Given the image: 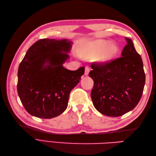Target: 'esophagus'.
Returning a JSON list of instances; mask_svg holds the SVG:
<instances>
[{
	"mask_svg": "<svg viewBox=\"0 0 156 156\" xmlns=\"http://www.w3.org/2000/svg\"><path fill=\"white\" fill-rule=\"evenodd\" d=\"M89 72H90V68H89L88 67H86V68H85V72H84V74H85L86 76L88 75V74H89Z\"/></svg>",
	"mask_w": 156,
	"mask_h": 156,
	"instance_id": "1",
	"label": "esophagus"
}]
</instances>
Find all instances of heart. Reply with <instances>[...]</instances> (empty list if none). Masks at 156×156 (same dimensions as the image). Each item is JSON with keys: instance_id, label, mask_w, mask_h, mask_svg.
<instances>
[{"instance_id": "b5f03b06", "label": "heart", "mask_w": 156, "mask_h": 156, "mask_svg": "<svg viewBox=\"0 0 156 156\" xmlns=\"http://www.w3.org/2000/svg\"><path fill=\"white\" fill-rule=\"evenodd\" d=\"M98 61L101 63H107L115 57L118 51V48L115 44L104 39H98L88 44L80 51V56L84 59H92L100 54Z\"/></svg>"}]
</instances>
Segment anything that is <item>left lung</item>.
<instances>
[{
  "instance_id": "left-lung-1",
  "label": "left lung",
  "mask_w": 156,
  "mask_h": 156,
  "mask_svg": "<svg viewBox=\"0 0 156 156\" xmlns=\"http://www.w3.org/2000/svg\"><path fill=\"white\" fill-rule=\"evenodd\" d=\"M122 57L103 64L92 63L89 76L94 80L91 98L95 108L104 115L119 117L136 107L143 94L145 75L140 55L131 39Z\"/></svg>"
}]
</instances>
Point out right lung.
<instances>
[{"label": "right lung", "instance_id": "right-lung-1", "mask_svg": "<svg viewBox=\"0 0 156 156\" xmlns=\"http://www.w3.org/2000/svg\"><path fill=\"white\" fill-rule=\"evenodd\" d=\"M72 42L42 39L32 45L19 66L17 92L29 114L41 119L61 115L68 107L69 93L84 73L63 64L69 58Z\"/></svg>", "mask_w": 156, "mask_h": 156}]
</instances>
